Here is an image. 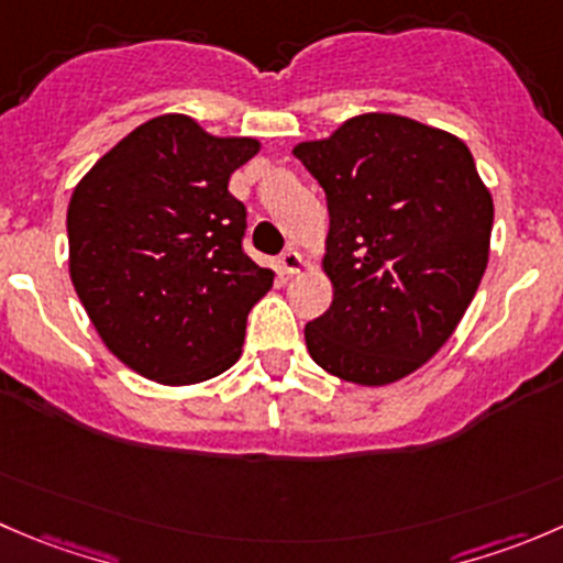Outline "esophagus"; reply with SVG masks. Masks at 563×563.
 Here are the masks:
<instances>
[{
	"instance_id": "obj_1",
	"label": "esophagus",
	"mask_w": 563,
	"mask_h": 563,
	"mask_svg": "<svg viewBox=\"0 0 563 563\" xmlns=\"http://www.w3.org/2000/svg\"><path fill=\"white\" fill-rule=\"evenodd\" d=\"M305 258H302V253H297V250H286V253L280 255V258H277V269L283 272V275H299V272L305 269Z\"/></svg>"
}]
</instances>
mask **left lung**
<instances>
[{"label":"left lung","mask_w":563,"mask_h":563,"mask_svg":"<svg viewBox=\"0 0 563 563\" xmlns=\"http://www.w3.org/2000/svg\"><path fill=\"white\" fill-rule=\"evenodd\" d=\"M321 184L332 305L305 343L327 374L382 387L445 346L489 261L493 195L451 131L390 112L354 114L294 145Z\"/></svg>","instance_id":"1"}]
</instances>
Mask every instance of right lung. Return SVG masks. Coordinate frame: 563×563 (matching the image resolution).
I'll use <instances>...</instances> for the list:
<instances>
[{"label": "right lung", "instance_id": "add662e5", "mask_svg": "<svg viewBox=\"0 0 563 563\" xmlns=\"http://www.w3.org/2000/svg\"><path fill=\"white\" fill-rule=\"evenodd\" d=\"M255 136L209 134L181 112L136 125L74 187L68 272L103 346L159 385H198L242 357L275 272L242 250L247 209L228 181Z\"/></svg>", "mask_w": 563, "mask_h": 563}]
</instances>
